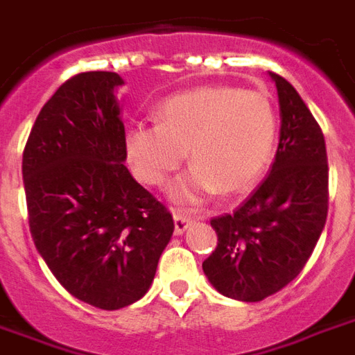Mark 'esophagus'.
I'll list each match as a JSON object with an SVG mask.
<instances>
[{"label": "esophagus", "mask_w": 355, "mask_h": 355, "mask_svg": "<svg viewBox=\"0 0 355 355\" xmlns=\"http://www.w3.org/2000/svg\"><path fill=\"white\" fill-rule=\"evenodd\" d=\"M193 223V218L187 217V215H174V230L178 236H181L183 232L187 230L189 225Z\"/></svg>", "instance_id": "esophagus-1"}]
</instances>
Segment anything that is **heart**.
<instances>
[{
  "mask_svg": "<svg viewBox=\"0 0 355 355\" xmlns=\"http://www.w3.org/2000/svg\"><path fill=\"white\" fill-rule=\"evenodd\" d=\"M275 110L266 95L232 86H206L168 97L157 123L132 125L125 157L149 187H164L189 149L193 168L172 187L178 204H200L220 191H247L268 166L275 144Z\"/></svg>",
  "mask_w": 355,
  "mask_h": 355,
  "instance_id": "obj_1",
  "label": "heart"
}]
</instances>
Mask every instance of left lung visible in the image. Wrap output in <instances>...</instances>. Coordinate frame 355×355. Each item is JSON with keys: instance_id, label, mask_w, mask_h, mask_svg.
I'll list each match as a JSON object with an SVG mask.
<instances>
[{"instance_id": "obj_1", "label": "left lung", "mask_w": 355, "mask_h": 355, "mask_svg": "<svg viewBox=\"0 0 355 355\" xmlns=\"http://www.w3.org/2000/svg\"><path fill=\"white\" fill-rule=\"evenodd\" d=\"M281 110L271 172L236 211L211 218L217 249L202 269L213 288L262 301L305 268L327 217V155L320 125L294 86L275 73Z\"/></svg>"}]
</instances>
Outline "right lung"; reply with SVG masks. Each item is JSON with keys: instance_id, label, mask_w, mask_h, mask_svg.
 I'll return each mask as SVG.
<instances>
[{"instance_id": "right-lung-1", "label": "right lung", "mask_w": 355, "mask_h": 355, "mask_svg": "<svg viewBox=\"0 0 355 355\" xmlns=\"http://www.w3.org/2000/svg\"><path fill=\"white\" fill-rule=\"evenodd\" d=\"M117 73L67 80L42 106L24 149L29 230L63 288L116 311L153 282L174 220L125 166Z\"/></svg>"}]
</instances>
